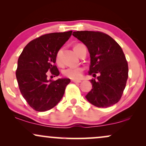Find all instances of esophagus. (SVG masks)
I'll use <instances>...</instances> for the list:
<instances>
[{"mask_svg": "<svg viewBox=\"0 0 146 146\" xmlns=\"http://www.w3.org/2000/svg\"><path fill=\"white\" fill-rule=\"evenodd\" d=\"M72 82H75V83H80L82 81L80 80H72Z\"/></svg>", "mask_w": 146, "mask_h": 146, "instance_id": "esophagus-1", "label": "esophagus"}]
</instances>
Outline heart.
Returning a JSON list of instances; mask_svg holds the SVG:
<instances>
[{
	"mask_svg": "<svg viewBox=\"0 0 146 146\" xmlns=\"http://www.w3.org/2000/svg\"><path fill=\"white\" fill-rule=\"evenodd\" d=\"M80 44H78L75 46V48L77 46ZM61 50H59L58 53H56V62L57 64L61 65ZM82 72L83 69L80 67L77 68H68L66 69L63 71V75L66 78L72 79V80H77V79H80L82 76Z\"/></svg>",
	"mask_w": 146,
	"mask_h": 146,
	"instance_id": "1",
	"label": "heart"
}]
</instances>
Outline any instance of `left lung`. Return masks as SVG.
<instances>
[{
  "mask_svg": "<svg viewBox=\"0 0 146 146\" xmlns=\"http://www.w3.org/2000/svg\"><path fill=\"white\" fill-rule=\"evenodd\" d=\"M73 36L88 48L90 57L89 74L95 78L93 88L86 95L99 108H107L121 99L128 78V66L123 50L110 36L101 31H74Z\"/></svg>",
  "mask_w": 146,
  "mask_h": 146,
  "instance_id": "8db88e82",
  "label": "left lung"
}]
</instances>
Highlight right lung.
<instances>
[{"instance_id": "right-lung-1", "label": "right lung", "mask_w": 146, "mask_h": 146, "mask_svg": "<svg viewBox=\"0 0 146 146\" xmlns=\"http://www.w3.org/2000/svg\"><path fill=\"white\" fill-rule=\"evenodd\" d=\"M72 31L42 35L25 46L18 60L16 71L19 89L33 110L44 112L58 104L70 79L47 80L48 72L58 76L55 64L56 53L69 39ZM54 76V77H55Z\"/></svg>"}]
</instances>
